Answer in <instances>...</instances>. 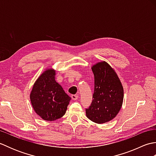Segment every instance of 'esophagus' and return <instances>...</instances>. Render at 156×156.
Masks as SVG:
<instances>
[{"label": "esophagus", "instance_id": "34e87169", "mask_svg": "<svg viewBox=\"0 0 156 156\" xmlns=\"http://www.w3.org/2000/svg\"><path fill=\"white\" fill-rule=\"evenodd\" d=\"M71 97H72V99L73 101H76L78 99V95H77V94H72L71 96Z\"/></svg>", "mask_w": 156, "mask_h": 156}]
</instances>
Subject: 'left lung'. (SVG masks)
Masks as SVG:
<instances>
[{"label":"left lung","instance_id":"obj_1","mask_svg":"<svg viewBox=\"0 0 156 156\" xmlns=\"http://www.w3.org/2000/svg\"><path fill=\"white\" fill-rule=\"evenodd\" d=\"M94 89L92 101L86 108L87 117L96 123L107 122L115 118L123 101V88L114 69L107 62L92 66Z\"/></svg>","mask_w":156,"mask_h":156}]
</instances>
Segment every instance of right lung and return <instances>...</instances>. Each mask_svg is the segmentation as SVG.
Returning a JSON list of instances; mask_svg holds the SVG:
<instances>
[{
    "label": "right lung",
    "instance_id": "add662e5",
    "mask_svg": "<svg viewBox=\"0 0 156 156\" xmlns=\"http://www.w3.org/2000/svg\"><path fill=\"white\" fill-rule=\"evenodd\" d=\"M55 71L48 69L39 76L33 87L31 102L36 113L45 121L63 117L71 98L55 80Z\"/></svg>",
    "mask_w": 156,
    "mask_h": 156
}]
</instances>
